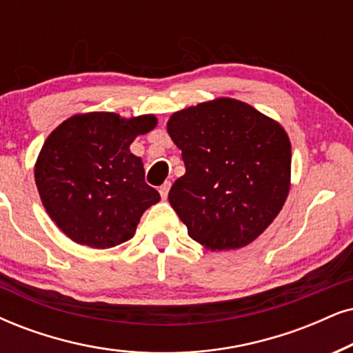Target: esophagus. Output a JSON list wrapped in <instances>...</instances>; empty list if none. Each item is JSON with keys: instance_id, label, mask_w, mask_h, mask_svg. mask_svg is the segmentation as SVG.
I'll return each mask as SVG.
<instances>
[{"instance_id": "34e87169", "label": "esophagus", "mask_w": 353, "mask_h": 353, "mask_svg": "<svg viewBox=\"0 0 353 353\" xmlns=\"http://www.w3.org/2000/svg\"><path fill=\"white\" fill-rule=\"evenodd\" d=\"M169 189H171V182H169V181H166L161 187H159V194H161L163 199H168Z\"/></svg>"}]
</instances>
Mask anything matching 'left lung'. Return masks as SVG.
Instances as JSON below:
<instances>
[{
	"label": "left lung",
	"mask_w": 353,
	"mask_h": 353,
	"mask_svg": "<svg viewBox=\"0 0 353 353\" xmlns=\"http://www.w3.org/2000/svg\"><path fill=\"white\" fill-rule=\"evenodd\" d=\"M168 133L185 166L168 199L190 238L212 251L252 243L290 190L292 146L283 128L221 97L172 114Z\"/></svg>",
	"instance_id": "obj_1"
}]
</instances>
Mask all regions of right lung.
<instances>
[{"label": "right lung", "mask_w": 353, "mask_h": 353, "mask_svg": "<svg viewBox=\"0 0 353 353\" xmlns=\"http://www.w3.org/2000/svg\"><path fill=\"white\" fill-rule=\"evenodd\" d=\"M154 127V115L127 120L91 112L65 120L48 135L35 184L47 213L70 239L107 249L133 238L159 194L145 182L143 163L130 145Z\"/></svg>", "instance_id": "add662e5"}]
</instances>
